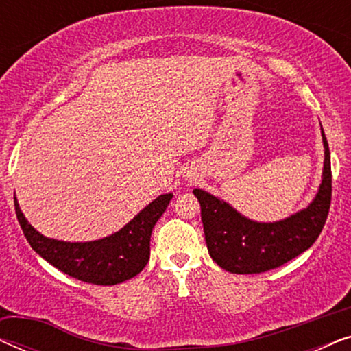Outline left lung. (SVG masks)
Listing matches in <instances>:
<instances>
[{
    "mask_svg": "<svg viewBox=\"0 0 351 351\" xmlns=\"http://www.w3.org/2000/svg\"><path fill=\"white\" fill-rule=\"evenodd\" d=\"M321 136L324 167L318 193L305 209L289 217L278 222H256L239 214L227 201L201 189L193 190L201 206L209 256L219 267L237 275L263 273L285 265L316 241L328 219L332 193L330 153L323 128Z\"/></svg>",
    "mask_w": 351,
    "mask_h": 351,
    "instance_id": "1",
    "label": "left lung"
}]
</instances>
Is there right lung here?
I'll list each match as a JSON object with an SVG mask.
<instances>
[{
  "instance_id": "obj_1",
  "label": "right lung",
  "mask_w": 351,
  "mask_h": 351,
  "mask_svg": "<svg viewBox=\"0 0 351 351\" xmlns=\"http://www.w3.org/2000/svg\"><path fill=\"white\" fill-rule=\"evenodd\" d=\"M172 199V193L160 195L145 206L119 232L86 243L47 238L28 223L14 196L16 215L33 251L76 280L99 286H113L138 275L150 258L153 227Z\"/></svg>"
}]
</instances>
